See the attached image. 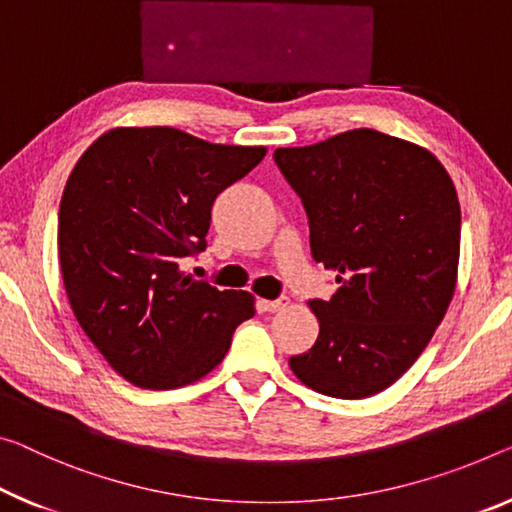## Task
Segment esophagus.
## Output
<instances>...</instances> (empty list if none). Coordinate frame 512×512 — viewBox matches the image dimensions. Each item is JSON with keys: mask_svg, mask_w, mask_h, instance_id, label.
I'll return each mask as SVG.
<instances>
[{"mask_svg": "<svg viewBox=\"0 0 512 512\" xmlns=\"http://www.w3.org/2000/svg\"><path fill=\"white\" fill-rule=\"evenodd\" d=\"M263 304V309L265 311H283V309H286V306L290 304V300H288V297H279V300H263L261 302Z\"/></svg>", "mask_w": 512, "mask_h": 512, "instance_id": "34e87169", "label": "esophagus"}]
</instances>
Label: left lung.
Instances as JSON below:
<instances>
[{"label": "left lung", "mask_w": 512, "mask_h": 512, "mask_svg": "<svg viewBox=\"0 0 512 512\" xmlns=\"http://www.w3.org/2000/svg\"><path fill=\"white\" fill-rule=\"evenodd\" d=\"M274 162L309 215L313 258L338 283L332 300L309 302L320 334L290 371L332 398L380 393L419 359L453 300V180L428 148L371 128L277 148Z\"/></svg>", "instance_id": "obj_1"}]
</instances>
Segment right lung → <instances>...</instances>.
<instances>
[{
    "mask_svg": "<svg viewBox=\"0 0 512 512\" xmlns=\"http://www.w3.org/2000/svg\"><path fill=\"white\" fill-rule=\"evenodd\" d=\"M265 153L167 125L112 128L70 171L57 235L68 302L123 380L141 389L201 380L254 318V295L194 281L180 261L206 249L217 194Z\"/></svg>",
    "mask_w": 512,
    "mask_h": 512,
    "instance_id": "obj_1",
    "label": "right lung"
}]
</instances>
